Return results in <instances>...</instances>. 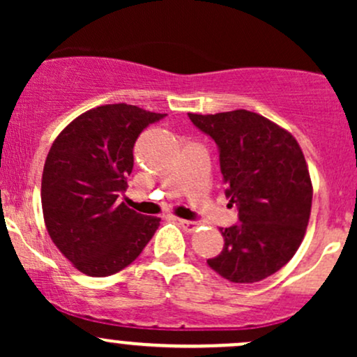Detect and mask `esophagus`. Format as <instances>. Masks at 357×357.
<instances>
[{
  "mask_svg": "<svg viewBox=\"0 0 357 357\" xmlns=\"http://www.w3.org/2000/svg\"><path fill=\"white\" fill-rule=\"evenodd\" d=\"M178 221H179V225H181L183 230L188 233H192L196 228H198V223H196V221H191V220H178Z\"/></svg>",
  "mask_w": 357,
  "mask_h": 357,
  "instance_id": "obj_1",
  "label": "esophagus"
}]
</instances>
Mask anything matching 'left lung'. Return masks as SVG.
Instances as JSON below:
<instances>
[{
	"mask_svg": "<svg viewBox=\"0 0 357 357\" xmlns=\"http://www.w3.org/2000/svg\"><path fill=\"white\" fill-rule=\"evenodd\" d=\"M218 146L225 195L240 223L221 228L225 245L208 260L235 284L260 282L280 270L304 240L312 183L296 137L250 110L188 114Z\"/></svg>",
	"mask_w": 357,
	"mask_h": 357,
	"instance_id": "1",
	"label": "left lung"
}]
</instances>
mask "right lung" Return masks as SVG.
Listing matches in <instances>:
<instances>
[{"label": "right lung", "instance_id": "1", "mask_svg": "<svg viewBox=\"0 0 357 357\" xmlns=\"http://www.w3.org/2000/svg\"><path fill=\"white\" fill-rule=\"evenodd\" d=\"M166 114L109 104L87 110L59 134L42 176L48 235L73 267L107 277L132 264L153 238L159 218L119 203L134 167L139 134Z\"/></svg>", "mask_w": 357, "mask_h": 357}]
</instances>
